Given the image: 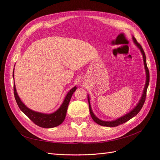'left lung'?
Wrapping results in <instances>:
<instances>
[{
    "mask_svg": "<svg viewBox=\"0 0 160 160\" xmlns=\"http://www.w3.org/2000/svg\"><path fill=\"white\" fill-rule=\"evenodd\" d=\"M132 38H133V42L135 43V45H136L140 49V51H141L142 54L143 55V62H144L145 69H146V85H145V87H144V89H143L142 96L141 99H140L138 105L135 106V108H133L132 111H130L129 113L122 116V117H121V118L117 119L116 120L111 121V122H106V121H103V120L99 119V118H97L96 116L94 115V113H93V111H92V109H91V104H90V100H89V96L88 95V102H89V111H90V114H91V118H92V119H93V121L96 123H98L100 125H102V126L116 127V126H118V125H119L121 124H123L126 122H128V121H129V119H131L132 118H133L134 116L136 115L139 112V111L142 109L143 105L145 103V101H146L147 89H148V87L149 82V72L148 68L147 67L146 57V55H145L144 51L142 47L141 46V45H140L139 43L137 41V40L135 39V38L134 37H133Z\"/></svg>",
    "mask_w": 160,
    "mask_h": 160,
    "instance_id": "obj_1",
    "label": "left lung"
}]
</instances>
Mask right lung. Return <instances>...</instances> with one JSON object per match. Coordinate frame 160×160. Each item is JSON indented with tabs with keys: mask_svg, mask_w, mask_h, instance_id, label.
<instances>
[{
	"mask_svg": "<svg viewBox=\"0 0 160 160\" xmlns=\"http://www.w3.org/2000/svg\"><path fill=\"white\" fill-rule=\"evenodd\" d=\"M13 78H14V71H13ZM77 88L74 87L72 88L67 94L65 98L62 102L61 107L58 109L54 113L51 114H45L42 113L37 111H34L30 109H28L27 106L24 104L20 98H19L17 92L16 90L15 85L14 84V95L17 103L18 106V108L25 113L27 117L29 118L32 122L35 123L37 125L43 128H55L61 124L65 118L67 110L69 101L72 97V95L73 94Z\"/></svg>",
	"mask_w": 160,
	"mask_h": 160,
	"instance_id": "right-lung-1",
	"label": "right lung"
}]
</instances>
